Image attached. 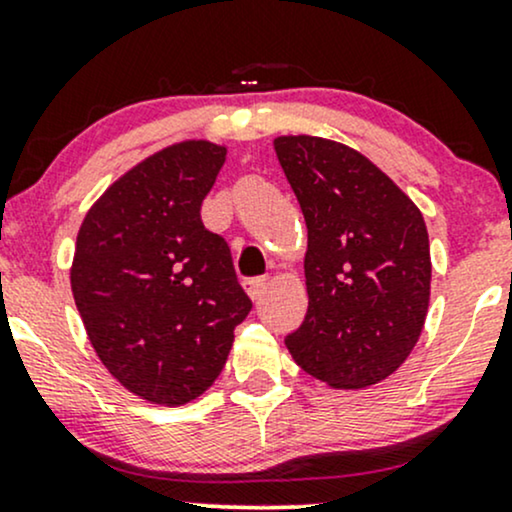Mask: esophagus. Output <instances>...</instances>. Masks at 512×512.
Listing matches in <instances>:
<instances>
[{"label": "esophagus", "instance_id": "obj_1", "mask_svg": "<svg viewBox=\"0 0 512 512\" xmlns=\"http://www.w3.org/2000/svg\"><path fill=\"white\" fill-rule=\"evenodd\" d=\"M267 284H269L267 276H252V279L245 281V289H248L252 301H257V298L262 296L264 289H267Z\"/></svg>", "mask_w": 512, "mask_h": 512}]
</instances>
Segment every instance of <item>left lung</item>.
I'll return each instance as SVG.
<instances>
[{"label":"left lung","instance_id":"left-lung-1","mask_svg":"<svg viewBox=\"0 0 512 512\" xmlns=\"http://www.w3.org/2000/svg\"><path fill=\"white\" fill-rule=\"evenodd\" d=\"M274 149L308 226V313L286 346L305 373L332 387L380 383L411 354L426 320L424 216L349 146L279 137Z\"/></svg>","mask_w":512,"mask_h":512}]
</instances>
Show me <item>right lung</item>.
I'll use <instances>...</instances> for the list:
<instances>
[{"instance_id": "add662e5", "label": "right lung", "mask_w": 512, "mask_h": 512, "mask_svg": "<svg viewBox=\"0 0 512 512\" xmlns=\"http://www.w3.org/2000/svg\"><path fill=\"white\" fill-rule=\"evenodd\" d=\"M226 161L211 142L163 149L93 204L72 291L103 366L134 395L185 404L219 378L252 301L202 202Z\"/></svg>"}]
</instances>
